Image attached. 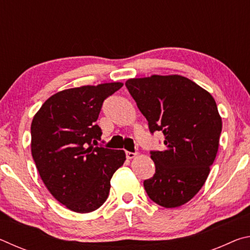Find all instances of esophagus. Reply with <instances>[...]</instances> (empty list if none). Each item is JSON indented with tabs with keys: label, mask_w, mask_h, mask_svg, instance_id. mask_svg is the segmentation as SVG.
I'll return each instance as SVG.
<instances>
[{
	"label": "esophagus",
	"mask_w": 250,
	"mask_h": 250,
	"mask_svg": "<svg viewBox=\"0 0 250 250\" xmlns=\"http://www.w3.org/2000/svg\"><path fill=\"white\" fill-rule=\"evenodd\" d=\"M125 156H126V159L131 160V159H134L135 156H137V153H133V152H129V151H126V152H125Z\"/></svg>",
	"instance_id": "esophagus-1"
}]
</instances>
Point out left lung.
I'll return each instance as SVG.
<instances>
[{"label": "left lung", "mask_w": 250, "mask_h": 250, "mask_svg": "<svg viewBox=\"0 0 250 250\" xmlns=\"http://www.w3.org/2000/svg\"><path fill=\"white\" fill-rule=\"evenodd\" d=\"M150 132L162 131L163 151H151L154 175L143 182L160 206L173 208L196 195L216 158L222 118L208 91L180 75L128 79L125 83Z\"/></svg>", "instance_id": "left-lung-1"}]
</instances>
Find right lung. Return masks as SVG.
Masks as SVG:
<instances>
[{
	"label": "right lung",
	"mask_w": 250,
	"mask_h": 250,
	"mask_svg": "<svg viewBox=\"0 0 250 250\" xmlns=\"http://www.w3.org/2000/svg\"><path fill=\"white\" fill-rule=\"evenodd\" d=\"M122 83L70 88L45 101L31 125V150L50 194L76 213H90L104 204L110 180L125 161L124 150L98 146L96 121L105 98Z\"/></svg>",
	"instance_id": "add662e5"
}]
</instances>
